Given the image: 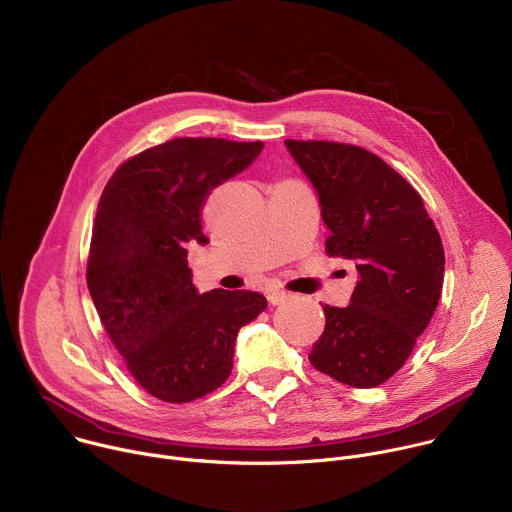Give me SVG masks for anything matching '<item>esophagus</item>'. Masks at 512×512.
Here are the masks:
<instances>
[{
    "mask_svg": "<svg viewBox=\"0 0 512 512\" xmlns=\"http://www.w3.org/2000/svg\"><path fill=\"white\" fill-rule=\"evenodd\" d=\"M267 300H269V304L277 306V304H283L285 300H289V294H287V291H283V289L271 287V289H267Z\"/></svg>",
    "mask_w": 512,
    "mask_h": 512,
    "instance_id": "esophagus-1",
    "label": "esophagus"
}]
</instances>
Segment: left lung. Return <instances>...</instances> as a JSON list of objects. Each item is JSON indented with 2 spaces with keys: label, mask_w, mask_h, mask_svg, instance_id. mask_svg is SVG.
Returning <instances> with one entry per match:
<instances>
[{
  "label": "left lung",
  "mask_w": 512,
  "mask_h": 512,
  "mask_svg": "<svg viewBox=\"0 0 512 512\" xmlns=\"http://www.w3.org/2000/svg\"><path fill=\"white\" fill-rule=\"evenodd\" d=\"M314 184L330 229L326 253L354 261L346 308L324 304L312 367L371 389L391 379L427 328L444 285V245L419 192L379 156L350 143L285 139Z\"/></svg>",
  "instance_id": "8db88e82"
}]
</instances>
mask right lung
Returning a JSON list of instances; mask_svg holds the SVG:
<instances>
[{
	"label": "right lung",
	"mask_w": 512,
	"mask_h": 512,
	"mask_svg": "<svg viewBox=\"0 0 512 512\" xmlns=\"http://www.w3.org/2000/svg\"><path fill=\"white\" fill-rule=\"evenodd\" d=\"M261 141L178 137L123 162L93 223L87 285L133 379L168 403L221 387L239 330L267 300L257 291L198 294L188 243L206 245L200 214L216 186L261 154Z\"/></svg>",
	"instance_id": "add662e5"
}]
</instances>
